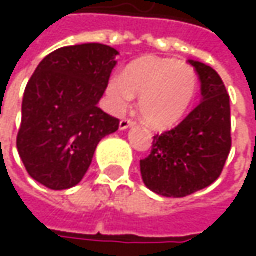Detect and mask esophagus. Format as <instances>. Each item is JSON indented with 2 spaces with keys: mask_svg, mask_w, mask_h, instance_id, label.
Returning a JSON list of instances; mask_svg holds the SVG:
<instances>
[{
  "mask_svg": "<svg viewBox=\"0 0 256 256\" xmlns=\"http://www.w3.org/2000/svg\"><path fill=\"white\" fill-rule=\"evenodd\" d=\"M132 126H133V122L128 120V118H124V120L120 122V130H126V128H132Z\"/></svg>",
  "mask_w": 256,
  "mask_h": 256,
  "instance_id": "esophagus-1",
  "label": "esophagus"
}]
</instances>
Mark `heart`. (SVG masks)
Instances as JSON below:
<instances>
[{
  "label": "heart",
  "instance_id": "obj_1",
  "mask_svg": "<svg viewBox=\"0 0 256 256\" xmlns=\"http://www.w3.org/2000/svg\"><path fill=\"white\" fill-rule=\"evenodd\" d=\"M196 71L175 59L146 56L132 62L123 74L114 76L106 86L111 111L122 114L134 98H139V112L154 128L178 124L191 108L197 94Z\"/></svg>",
  "mask_w": 256,
  "mask_h": 256
}]
</instances>
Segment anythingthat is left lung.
Segmentation results:
<instances>
[{"instance_id":"obj_1","label":"left lung","mask_w":256,"mask_h":256,"mask_svg":"<svg viewBox=\"0 0 256 256\" xmlns=\"http://www.w3.org/2000/svg\"><path fill=\"white\" fill-rule=\"evenodd\" d=\"M202 102L175 128L154 136L151 154L140 160L142 180L163 197H185L220 178L231 150L230 96L218 72L197 60Z\"/></svg>"}]
</instances>
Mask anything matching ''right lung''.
Wrapping results in <instances>:
<instances>
[{
	"instance_id": "right-lung-1",
	"label": "right lung",
	"mask_w": 256,
	"mask_h": 256,
	"mask_svg": "<svg viewBox=\"0 0 256 256\" xmlns=\"http://www.w3.org/2000/svg\"><path fill=\"white\" fill-rule=\"evenodd\" d=\"M118 54L105 44H80L58 48L36 66L24 94L18 151L41 185H78L98 144L118 130V120L98 106Z\"/></svg>"
}]
</instances>
